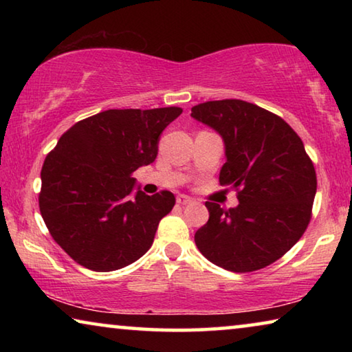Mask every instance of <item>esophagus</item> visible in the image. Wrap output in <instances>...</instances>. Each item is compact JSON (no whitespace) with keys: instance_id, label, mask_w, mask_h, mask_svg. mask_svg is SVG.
<instances>
[{"instance_id":"obj_1","label":"esophagus","mask_w":352,"mask_h":352,"mask_svg":"<svg viewBox=\"0 0 352 352\" xmlns=\"http://www.w3.org/2000/svg\"><path fill=\"white\" fill-rule=\"evenodd\" d=\"M177 204L178 205H189V204H192V199L188 197V195L180 194V195H177Z\"/></svg>"}]
</instances>
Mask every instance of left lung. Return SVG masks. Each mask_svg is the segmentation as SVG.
Listing matches in <instances>:
<instances>
[{"label":"left lung","mask_w":352,"mask_h":352,"mask_svg":"<svg viewBox=\"0 0 352 352\" xmlns=\"http://www.w3.org/2000/svg\"><path fill=\"white\" fill-rule=\"evenodd\" d=\"M190 116L225 142L219 183L237 192L223 210L206 201L208 222L194 239L225 270L245 273L273 264L300 241L312 217L317 174L300 136L283 118L241 99L210 100Z\"/></svg>","instance_id":"8db88e82"}]
</instances>
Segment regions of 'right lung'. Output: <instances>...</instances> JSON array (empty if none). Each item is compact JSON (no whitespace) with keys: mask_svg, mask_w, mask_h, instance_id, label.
Here are the masks:
<instances>
[{"mask_svg":"<svg viewBox=\"0 0 352 352\" xmlns=\"http://www.w3.org/2000/svg\"><path fill=\"white\" fill-rule=\"evenodd\" d=\"M180 107L105 110L76 122L47 153L38 206L58 245L94 272L122 269L152 247L172 211L170 190H136L133 172L155 162L163 130Z\"/></svg>","mask_w":352,"mask_h":352,"instance_id":"right-lung-1","label":"right lung"}]
</instances>
